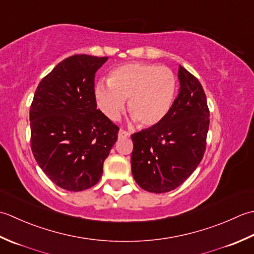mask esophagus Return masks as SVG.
Segmentation results:
<instances>
[{"label":"esophagus","instance_id":"1","mask_svg":"<svg viewBox=\"0 0 254 254\" xmlns=\"http://www.w3.org/2000/svg\"><path fill=\"white\" fill-rule=\"evenodd\" d=\"M127 137H130V133L126 130H123L121 129L120 131H118V138H127Z\"/></svg>","mask_w":254,"mask_h":254}]
</instances>
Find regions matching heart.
Returning a JSON list of instances; mask_svg holds the SVG:
<instances>
[{
  "label": "heart",
  "mask_w": 254,
  "mask_h": 254,
  "mask_svg": "<svg viewBox=\"0 0 254 254\" xmlns=\"http://www.w3.org/2000/svg\"><path fill=\"white\" fill-rule=\"evenodd\" d=\"M177 85V76L170 68L132 62L112 70L108 82L98 81L94 93L98 108L108 120L117 121L128 100L131 121L151 127L168 115Z\"/></svg>",
  "instance_id": "obj_1"
}]
</instances>
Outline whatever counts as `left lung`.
<instances>
[{
	"instance_id": "obj_1",
	"label": "left lung",
	"mask_w": 254,
	"mask_h": 254,
	"mask_svg": "<svg viewBox=\"0 0 254 254\" xmlns=\"http://www.w3.org/2000/svg\"><path fill=\"white\" fill-rule=\"evenodd\" d=\"M180 89L168 115L159 124L131 134V172L151 193L179 188L203 159L209 111L199 81L179 65Z\"/></svg>"
}]
</instances>
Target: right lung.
<instances>
[{
  "instance_id": "1",
  "label": "right lung",
  "mask_w": 254,
  "mask_h": 254,
  "mask_svg": "<svg viewBox=\"0 0 254 254\" xmlns=\"http://www.w3.org/2000/svg\"><path fill=\"white\" fill-rule=\"evenodd\" d=\"M107 57L74 55L40 81L30 106V144L36 162L59 188L94 186L120 128L96 110L94 77Z\"/></svg>"
}]
</instances>
